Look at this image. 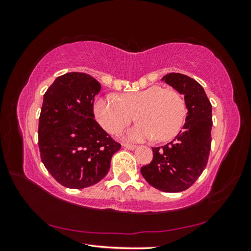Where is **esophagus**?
I'll return each mask as SVG.
<instances>
[{"instance_id": "34e87169", "label": "esophagus", "mask_w": 251, "mask_h": 251, "mask_svg": "<svg viewBox=\"0 0 251 251\" xmlns=\"http://www.w3.org/2000/svg\"><path fill=\"white\" fill-rule=\"evenodd\" d=\"M123 146L127 148V150H129V151H133L136 148V145H133V144H128V143H124V144H123Z\"/></svg>"}]
</instances>
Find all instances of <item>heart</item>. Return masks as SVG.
<instances>
[{
	"label": "heart",
	"instance_id": "obj_1",
	"mask_svg": "<svg viewBox=\"0 0 251 251\" xmlns=\"http://www.w3.org/2000/svg\"><path fill=\"white\" fill-rule=\"evenodd\" d=\"M97 122L110 134L118 133L135 118L137 126L127 131L130 141L154 138L166 142L178 134L186 116L182 96L174 88L152 85L142 91L124 93L117 99L100 96L93 105Z\"/></svg>",
	"mask_w": 251,
	"mask_h": 251
}]
</instances>
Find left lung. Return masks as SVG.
Returning <instances> with one entry per match:
<instances>
[{
  "mask_svg": "<svg viewBox=\"0 0 251 251\" xmlns=\"http://www.w3.org/2000/svg\"><path fill=\"white\" fill-rule=\"evenodd\" d=\"M161 80L185 97L188 109L184 129L171 143L152 147V160L141 173L148 184L165 193L188 189L205 169L211 146V104L201 84L189 76L169 73Z\"/></svg>",
  "mask_w": 251,
  "mask_h": 251,
  "instance_id": "1",
  "label": "left lung"
}]
</instances>
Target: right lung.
<instances>
[{
  "label": "right lung",
  "instance_id": "obj_1",
  "mask_svg": "<svg viewBox=\"0 0 251 251\" xmlns=\"http://www.w3.org/2000/svg\"><path fill=\"white\" fill-rule=\"evenodd\" d=\"M100 84L91 75L58 76L45 92L39 122L42 163L67 188L82 189L106 176L121 144L94 118V97Z\"/></svg>",
  "mask_w": 251,
  "mask_h": 251
}]
</instances>
